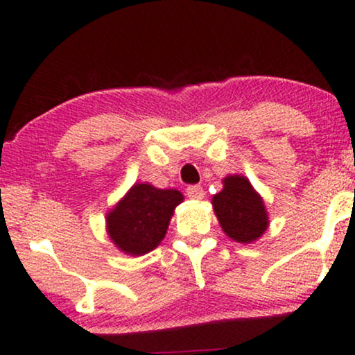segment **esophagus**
I'll return each mask as SVG.
<instances>
[{
  "mask_svg": "<svg viewBox=\"0 0 355 355\" xmlns=\"http://www.w3.org/2000/svg\"><path fill=\"white\" fill-rule=\"evenodd\" d=\"M186 194H187V198L189 199H194V200H200V199H204V189L200 186H189L186 189Z\"/></svg>",
  "mask_w": 355,
  "mask_h": 355,
  "instance_id": "esophagus-1",
  "label": "esophagus"
}]
</instances>
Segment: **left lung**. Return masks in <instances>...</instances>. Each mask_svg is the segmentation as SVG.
<instances>
[{
	"label": "left lung",
	"instance_id": "8db88e82",
	"mask_svg": "<svg viewBox=\"0 0 355 355\" xmlns=\"http://www.w3.org/2000/svg\"><path fill=\"white\" fill-rule=\"evenodd\" d=\"M222 184L212 207L224 234L239 243L257 242L270 225L263 198L242 174H229Z\"/></svg>",
	"mask_w": 355,
	"mask_h": 355
}]
</instances>
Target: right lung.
Segmentation results:
<instances>
[{
    "label": "right lung",
    "mask_w": 355,
    "mask_h": 355,
    "mask_svg": "<svg viewBox=\"0 0 355 355\" xmlns=\"http://www.w3.org/2000/svg\"><path fill=\"white\" fill-rule=\"evenodd\" d=\"M184 200L176 189L135 182L107 212V234L120 252L141 257L155 250L168 232L174 209Z\"/></svg>",
    "instance_id": "add662e5"
}]
</instances>
